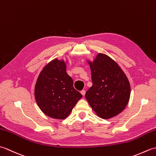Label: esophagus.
Listing matches in <instances>:
<instances>
[{
  "label": "esophagus",
  "instance_id": "34e87169",
  "mask_svg": "<svg viewBox=\"0 0 156 156\" xmlns=\"http://www.w3.org/2000/svg\"><path fill=\"white\" fill-rule=\"evenodd\" d=\"M80 93H81L82 95H83V96H84V95H85V94H86V91H85L84 90H81Z\"/></svg>",
  "mask_w": 156,
  "mask_h": 156
}]
</instances>
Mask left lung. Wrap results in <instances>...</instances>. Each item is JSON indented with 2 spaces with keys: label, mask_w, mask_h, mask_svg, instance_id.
<instances>
[{
  "label": "left lung",
  "mask_w": 156,
  "mask_h": 156,
  "mask_svg": "<svg viewBox=\"0 0 156 156\" xmlns=\"http://www.w3.org/2000/svg\"><path fill=\"white\" fill-rule=\"evenodd\" d=\"M90 67L92 86L85 97L97 115L109 119L120 113L127 105L130 84L125 74L109 56L98 54Z\"/></svg>",
  "instance_id": "1"
}]
</instances>
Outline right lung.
Returning a JSON list of instances; mask_svg holds the SVG:
<instances>
[{
  "label": "right lung",
  "instance_id": "obj_1",
  "mask_svg": "<svg viewBox=\"0 0 156 156\" xmlns=\"http://www.w3.org/2000/svg\"><path fill=\"white\" fill-rule=\"evenodd\" d=\"M82 95L73 87V80L66 72L64 60L54 59L43 68L35 87V98L46 115L64 119Z\"/></svg>",
  "mask_w": 156,
  "mask_h": 156
}]
</instances>
